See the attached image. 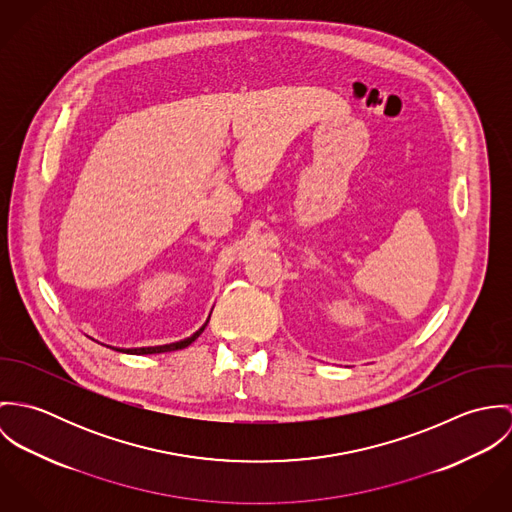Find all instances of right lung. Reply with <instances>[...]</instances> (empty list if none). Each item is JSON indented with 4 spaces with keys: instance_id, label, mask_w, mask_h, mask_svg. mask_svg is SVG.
Masks as SVG:
<instances>
[{
    "instance_id": "right-lung-1",
    "label": "right lung",
    "mask_w": 512,
    "mask_h": 512,
    "mask_svg": "<svg viewBox=\"0 0 512 512\" xmlns=\"http://www.w3.org/2000/svg\"><path fill=\"white\" fill-rule=\"evenodd\" d=\"M209 319H211V315H209ZM209 323V321H207ZM207 323L199 329V331H195L191 337H187V339H183V341H177V343H169V345H159V347H138V349H118V347H112V349H116V351H120V353H130V355H155V353H169V351H179V349H185V347H189L203 331H205V327H207Z\"/></svg>"
}]
</instances>
